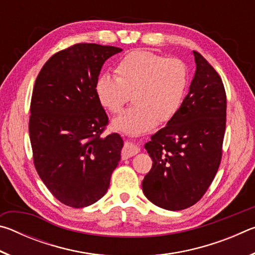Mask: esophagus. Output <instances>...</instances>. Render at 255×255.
Returning a JSON list of instances; mask_svg holds the SVG:
<instances>
[{"label": "esophagus", "instance_id": "34e87169", "mask_svg": "<svg viewBox=\"0 0 255 255\" xmlns=\"http://www.w3.org/2000/svg\"><path fill=\"white\" fill-rule=\"evenodd\" d=\"M138 152H139V148H138L137 146L132 145L130 143H126L122 150V157L124 159L129 158L131 156H135L136 154H138Z\"/></svg>", "mask_w": 255, "mask_h": 255}]
</instances>
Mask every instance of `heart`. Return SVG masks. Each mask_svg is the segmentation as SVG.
Listing matches in <instances>:
<instances>
[{
  "label": "heart",
  "mask_w": 255,
  "mask_h": 255,
  "mask_svg": "<svg viewBox=\"0 0 255 255\" xmlns=\"http://www.w3.org/2000/svg\"><path fill=\"white\" fill-rule=\"evenodd\" d=\"M115 77L102 75L94 86L97 99L117 115L130 100L135 103L115 119L114 127L129 135L166 124L180 111L188 88V68L181 59L146 50H133L119 60Z\"/></svg>",
  "instance_id": "1"
}]
</instances>
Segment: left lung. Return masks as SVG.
Here are the masks:
<instances>
[{
  "label": "left lung",
  "instance_id": "8db88e82",
  "mask_svg": "<svg viewBox=\"0 0 255 255\" xmlns=\"http://www.w3.org/2000/svg\"><path fill=\"white\" fill-rule=\"evenodd\" d=\"M196 74L175 117L145 144L153 161L141 183L149 201L167 210L193 206L217 173L226 128V92L215 68L193 50Z\"/></svg>",
  "mask_w": 255,
  "mask_h": 255
}]
</instances>
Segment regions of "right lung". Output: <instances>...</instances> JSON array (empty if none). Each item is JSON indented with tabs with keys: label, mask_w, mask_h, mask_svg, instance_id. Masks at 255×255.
I'll list each match as a JSON object with an SVG mask.
<instances>
[{
	"label": "right lung",
	"mask_w": 255,
	"mask_h": 255,
	"mask_svg": "<svg viewBox=\"0 0 255 255\" xmlns=\"http://www.w3.org/2000/svg\"><path fill=\"white\" fill-rule=\"evenodd\" d=\"M122 50L75 44L51 56L34 82L29 117L33 164L66 206L83 208L101 199L120 161L124 141L117 132L102 137L109 118L94 86L103 63Z\"/></svg>",
	"instance_id": "add662e5"
}]
</instances>
